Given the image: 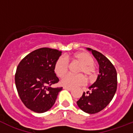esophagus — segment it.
Masks as SVG:
<instances>
[{
	"label": "esophagus",
	"mask_w": 133,
	"mask_h": 133,
	"mask_svg": "<svg viewBox=\"0 0 133 133\" xmlns=\"http://www.w3.org/2000/svg\"><path fill=\"white\" fill-rule=\"evenodd\" d=\"M63 89H66V90H72V88L68 87H63Z\"/></svg>",
	"instance_id": "1"
}]
</instances>
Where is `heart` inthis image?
<instances>
[{
    "mask_svg": "<svg viewBox=\"0 0 133 133\" xmlns=\"http://www.w3.org/2000/svg\"><path fill=\"white\" fill-rule=\"evenodd\" d=\"M67 59L75 61L81 64L78 69V73L81 74L67 75L61 81L63 85L68 87L83 85L87 83V79L84 75H87L90 79L96 77V69L93 64V59L90 55L85 52H77L72 56H66V58L61 56L56 60L54 66V71L57 77H63L67 73L69 67Z\"/></svg>",
    "mask_w": 133,
    "mask_h": 133,
    "instance_id": "b5f03b06",
    "label": "heart"
}]
</instances>
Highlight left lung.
I'll list each match as a JSON object with an SVG mask.
<instances>
[{
	"instance_id": "8db88e82",
	"label": "left lung",
	"mask_w": 133,
	"mask_h": 133,
	"mask_svg": "<svg viewBox=\"0 0 133 133\" xmlns=\"http://www.w3.org/2000/svg\"><path fill=\"white\" fill-rule=\"evenodd\" d=\"M99 64V75L94 84L89 87V91L83 92L77 102L78 107L84 112L95 114L104 109L112 101L117 87V70L112 63L98 51L87 49Z\"/></svg>"
}]
</instances>
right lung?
Segmentation results:
<instances>
[{
	"label": "right lung",
	"mask_w": 133,
	"mask_h": 133,
	"mask_svg": "<svg viewBox=\"0 0 133 133\" xmlns=\"http://www.w3.org/2000/svg\"><path fill=\"white\" fill-rule=\"evenodd\" d=\"M61 51L41 48L24 57L18 64L15 73V84L24 104L35 112H44L55 104L63 87L50 86L59 81L54 71Z\"/></svg>",
	"instance_id": "1"
}]
</instances>
